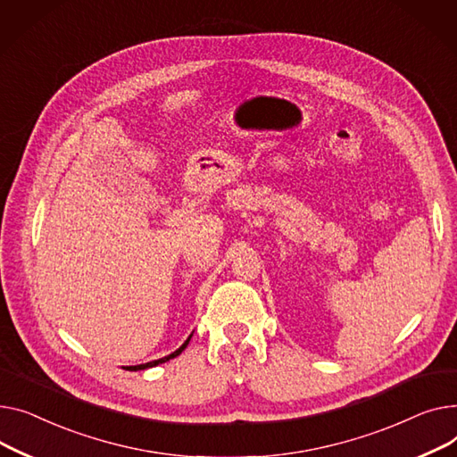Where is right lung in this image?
<instances>
[{
    "label": "right lung",
    "instance_id": "obj_1",
    "mask_svg": "<svg viewBox=\"0 0 457 457\" xmlns=\"http://www.w3.org/2000/svg\"><path fill=\"white\" fill-rule=\"evenodd\" d=\"M192 337V336H190ZM190 337H187L186 341H184V345L180 346V348H177V351L173 353V354H170V356H166V358H160V360H154V361H149V363H142V365H132V367H127V370H142V369H147V367H154V365H158V363H164V361H170V360H173L175 356H179L184 348L187 346V343H190Z\"/></svg>",
    "mask_w": 457,
    "mask_h": 457
}]
</instances>
